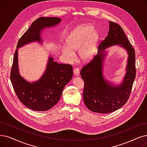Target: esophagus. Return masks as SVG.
<instances>
[{"mask_svg":"<svg viewBox=\"0 0 147 147\" xmlns=\"http://www.w3.org/2000/svg\"><path fill=\"white\" fill-rule=\"evenodd\" d=\"M74 74L76 76V77H78L80 75V70L78 68H75L74 69Z\"/></svg>","mask_w":147,"mask_h":147,"instance_id":"34e87169","label":"esophagus"}]
</instances>
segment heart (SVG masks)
<instances>
[{
	"mask_svg": "<svg viewBox=\"0 0 147 147\" xmlns=\"http://www.w3.org/2000/svg\"><path fill=\"white\" fill-rule=\"evenodd\" d=\"M99 35L92 25H87L78 27L70 33L66 39V46L61 51L66 59L72 62L75 59V52L78 51L79 60L87 63L96 53Z\"/></svg>",
	"mask_w": 147,
	"mask_h": 147,
	"instance_id": "heart-1",
	"label": "heart"
}]
</instances>
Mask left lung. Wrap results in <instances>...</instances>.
<instances>
[{"instance_id": "1", "label": "left lung", "mask_w": 147, "mask_h": 147, "mask_svg": "<svg viewBox=\"0 0 147 147\" xmlns=\"http://www.w3.org/2000/svg\"><path fill=\"white\" fill-rule=\"evenodd\" d=\"M118 45L128 55L126 74L116 84L104 75V64L108 55L107 49ZM84 82L83 99L86 106L96 113H109L118 110L127 101L136 77L135 52L124 30L116 23L109 22L107 36L98 47V54L81 70Z\"/></svg>"}]
</instances>
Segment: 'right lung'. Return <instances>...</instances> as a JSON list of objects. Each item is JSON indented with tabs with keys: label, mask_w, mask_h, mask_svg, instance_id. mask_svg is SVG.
Wrapping results in <instances>:
<instances>
[{
	"label": "right lung",
	"mask_w": 147,
	"mask_h": 147,
	"mask_svg": "<svg viewBox=\"0 0 147 147\" xmlns=\"http://www.w3.org/2000/svg\"><path fill=\"white\" fill-rule=\"evenodd\" d=\"M61 20L57 17H40L32 23L17 45L11 72V81L19 100L33 110H48L58 102L64 87L72 78V67L69 64H58L49 55L46 69L41 77L36 81H29L20 74L19 49L34 42L43 45V32L46 29L58 25Z\"/></svg>",
	"instance_id": "right-lung-1"
}]
</instances>
